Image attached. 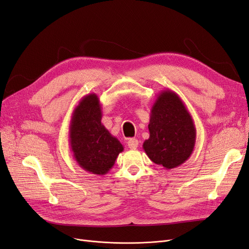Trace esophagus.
Returning <instances> with one entry per match:
<instances>
[{"label":"esophagus","instance_id":"1","mask_svg":"<svg viewBox=\"0 0 249 249\" xmlns=\"http://www.w3.org/2000/svg\"><path fill=\"white\" fill-rule=\"evenodd\" d=\"M128 148L131 149V150H135L137 149V146H139V141L135 140V139H130L127 142Z\"/></svg>","mask_w":249,"mask_h":249}]
</instances>
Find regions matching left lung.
Returning <instances> with one entry per match:
<instances>
[{
	"mask_svg": "<svg viewBox=\"0 0 249 249\" xmlns=\"http://www.w3.org/2000/svg\"><path fill=\"white\" fill-rule=\"evenodd\" d=\"M150 137L142 148L148 157L165 169L185 163L194 151L196 127L181 98L170 89L162 90L151 108Z\"/></svg>",
	"mask_w": 249,
	"mask_h": 249,
	"instance_id": "obj_1",
	"label": "left lung"
}]
</instances>
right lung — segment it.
<instances>
[{"instance_id": "1", "label": "right lung", "mask_w": 249, "mask_h": 249, "mask_svg": "<svg viewBox=\"0 0 249 249\" xmlns=\"http://www.w3.org/2000/svg\"><path fill=\"white\" fill-rule=\"evenodd\" d=\"M101 104L95 93L82 97L70 123V146L81 168L105 176L124 148L101 123Z\"/></svg>"}]
</instances>
